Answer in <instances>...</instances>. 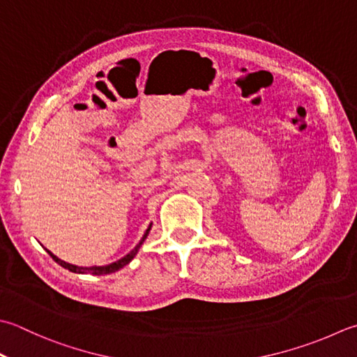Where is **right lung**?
<instances>
[{"mask_svg": "<svg viewBox=\"0 0 357 357\" xmlns=\"http://www.w3.org/2000/svg\"><path fill=\"white\" fill-rule=\"evenodd\" d=\"M151 225H153V222H150L149 229L145 230V234L142 235L141 241H139V243L136 244V248H135V249L130 250V252H128L127 255H125V257H122L121 260H117V261H114V263H109V264H105V266H75V264H71V263H66V261L60 260V258H59L57 255H54V254L51 252V250H47V249H46V250H47V254L54 258V261H55V263H59L61 268H65V269L71 271V272H75V274H91V275L113 274V272H116V271H119V269H122L123 266H127V264L132 260V258L136 257V254L139 252V249H141V246L144 244V241L146 240V236H149V234H150Z\"/></svg>", "mask_w": 357, "mask_h": 357, "instance_id": "right-lung-1", "label": "right lung"}]
</instances>
